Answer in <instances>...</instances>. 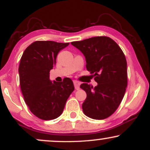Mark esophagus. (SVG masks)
<instances>
[{"label": "esophagus", "instance_id": "1", "mask_svg": "<svg viewBox=\"0 0 150 150\" xmlns=\"http://www.w3.org/2000/svg\"><path fill=\"white\" fill-rule=\"evenodd\" d=\"M73 83H74V86H75V88L76 89H79V88H80V82H78L77 80H74Z\"/></svg>", "mask_w": 150, "mask_h": 150}]
</instances>
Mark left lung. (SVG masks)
<instances>
[{"label":"left lung","mask_w":150,"mask_h":150,"mask_svg":"<svg viewBox=\"0 0 150 150\" xmlns=\"http://www.w3.org/2000/svg\"><path fill=\"white\" fill-rule=\"evenodd\" d=\"M71 44L84 54L86 68L94 74L96 87L83 83L87 93L82 110L87 116L102 120L113 114L121 102L128 85L127 62L120 46L108 37H95Z\"/></svg>","instance_id":"obj_1"}]
</instances>
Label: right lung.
<instances>
[{
    "mask_svg": "<svg viewBox=\"0 0 150 150\" xmlns=\"http://www.w3.org/2000/svg\"><path fill=\"white\" fill-rule=\"evenodd\" d=\"M68 45L69 43L36 41L25 50L20 59L19 75L24 99L31 112L40 119L53 120L61 116L75 89L69 77L61 82L52 83L49 80L58 52Z\"/></svg>",
    "mask_w": 150,
    "mask_h": 150,
    "instance_id": "right-lung-1",
    "label": "right lung"
}]
</instances>
